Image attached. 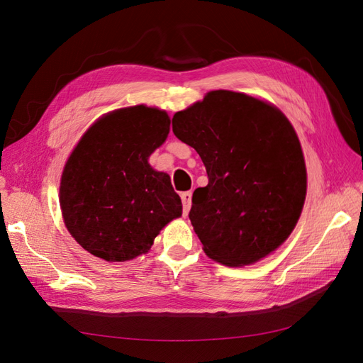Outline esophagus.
<instances>
[{
	"mask_svg": "<svg viewBox=\"0 0 363 363\" xmlns=\"http://www.w3.org/2000/svg\"><path fill=\"white\" fill-rule=\"evenodd\" d=\"M181 199H182V207H184V215L187 216V213L191 207V191H185L181 194Z\"/></svg>",
	"mask_w": 363,
	"mask_h": 363,
	"instance_id": "1",
	"label": "esophagus"
}]
</instances>
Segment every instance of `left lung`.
<instances>
[{
    "label": "left lung",
    "mask_w": 363,
    "mask_h": 363,
    "mask_svg": "<svg viewBox=\"0 0 363 363\" xmlns=\"http://www.w3.org/2000/svg\"><path fill=\"white\" fill-rule=\"evenodd\" d=\"M172 125L207 169V187L194 190L189 215L206 255L244 267L282 245L306 194L302 147L282 111L244 93L213 90L174 113Z\"/></svg>",
    "instance_id": "1"
}]
</instances>
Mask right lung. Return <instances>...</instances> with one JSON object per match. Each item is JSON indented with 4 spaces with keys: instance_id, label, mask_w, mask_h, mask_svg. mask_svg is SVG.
Segmentation results:
<instances>
[{
    "instance_id": "add662e5",
    "label": "right lung",
    "mask_w": 363,
    "mask_h": 363,
    "mask_svg": "<svg viewBox=\"0 0 363 363\" xmlns=\"http://www.w3.org/2000/svg\"><path fill=\"white\" fill-rule=\"evenodd\" d=\"M170 132L164 110L135 106L99 118L64 165L60 203L77 242L107 262L147 253L182 203L150 156Z\"/></svg>"
}]
</instances>
